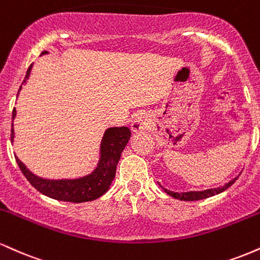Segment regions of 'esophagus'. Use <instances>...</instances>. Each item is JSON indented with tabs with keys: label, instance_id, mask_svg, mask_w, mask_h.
<instances>
[{
	"label": "esophagus",
	"instance_id": "1",
	"mask_svg": "<svg viewBox=\"0 0 260 260\" xmlns=\"http://www.w3.org/2000/svg\"><path fill=\"white\" fill-rule=\"evenodd\" d=\"M148 120L143 113H137L134 115L132 123H131V128H132L133 132H139V131L145 129L148 127Z\"/></svg>",
	"mask_w": 260,
	"mask_h": 260
}]
</instances>
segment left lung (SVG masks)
<instances>
[{"label":"left lung","instance_id":"8db88e82","mask_svg":"<svg viewBox=\"0 0 260 260\" xmlns=\"http://www.w3.org/2000/svg\"><path fill=\"white\" fill-rule=\"evenodd\" d=\"M238 176L237 177H235L234 180H231L229 182V183H226L225 186H221V187H217V188H211V189H205V190H199V192H194V190H190V192H183V193H178V192H172V190H169L166 189V188H164L160 184V187L162 188L164 190H165L166 193H168L169 196L174 197L176 199H180V201H189V202H193V201H201V199H205V198H209V197H213L215 194H219V193L223 192V190L228 189L229 187H231L232 184L235 183L236 181H237Z\"/></svg>","mask_w":260,"mask_h":260}]
</instances>
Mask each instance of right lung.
<instances>
[{
  "label": "right lung",
  "mask_w": 260,
  "mask_h": 260,
  "mask_svg": "<svg viewBox=\"0 0 260 260\" xmlns=\"http://www.w3.org/2000/svg\"><path fill=\"white\" fill-rule=\"evenodd\" d=\"M47 51H44L41 55H45ZM32 64L28 68L25 78L22 84H25L31 72ZM22 89V85H20ZM18 91V94H19ZM18 98V95H17ZM16 107L12 112V133L11 140L14 139L13 120L16 118ZM131 138V131L127 127H111L107 128L104 133L103 140L100 144V159L98 166L91 174L83 176L73 180H47L34 175L24 164L16 156V161L19 166L20 171L25 176V178L30 182L34 188H37L44 196L50 197L52 199H57L62 202L83 203L90 202L98 199L99 197L105 194L111 186L113 178L116 175V166L120 160L122 151L127 145Z\"/></svg>",
  "instance_id": "1"
}]
</instances>
